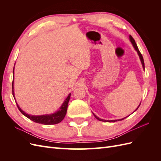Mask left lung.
Instances as JSON below:
<instances>
[{
	"instance_id": "obj_1",
	"label": "left lung",
	"mask_w": 161,
	"mask_h": 161,
	"mask_svg": "<svg viewBox=\"0 0 161 161\" xmlns=\"http://www.w3.org/2000/svg\"><path fill=\"white\" fill-rule=\"evenodd\" d=\"M130 41H131V43H132L133 46L134 47L135 50H136V51H137V52H138V55H139V57H140V60H141V62H142V66H143V68L144 69V59H143V56H142V53H140V50H138V46H137V44H136V42H135V40H134V39L132 37V36H130ZM140 104L139 105V106L138 107L137 109H136L134 111H136V110H137V109H138V108L140 107ZM93 115H94V116L95 117V118H97V119H98V120H99V121H105V122H107V121H108V122H115V121H120V120H123V119H125L126 118H127V117H125V118H123V119H116V120H105V119H102L99 118L98 117L96 116L94 114H93Z\"/></svg>"
}]
</instances>
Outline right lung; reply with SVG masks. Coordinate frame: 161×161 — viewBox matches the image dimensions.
<instances>
[{"label": "right lung", "instance_id": "add662e5", "mask_svg": "<svg viewBox=\"0 0 161 161\" xmlns=\"http://www.w3.org/2000/svg\"><path fill=\"white\" fill-rule=\"evenodd\" d=\"M13 73H14V69H13ZM14 78V75H13ZM12 92H13V95L14 97V91H13V80L12 82ZM70 94L69 95V96L67 97V98L65 99L64 101V103L62 105L61 108L60 109L58 110L56 113L51 114V115H28L26 113H25L21 109L19 108V105L17 104V108L21 112V114L27 117V118L30 119L32 120L33 121L36 123H39V124H44V125H52V124H56L61 122V121L64 118V117L66 114V111H67V108H68V104H69V102L70 100ZM15 99V98H14Z\"/></svg>", "mask_w": 161, "mask_h": 161}]
</instances>
